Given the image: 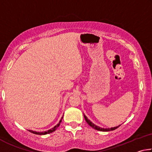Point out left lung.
Segmentation results:
<instances>
[{
  "mask_svg": "<svg viewBox=\"0 0 152 152\" xmlns=\"http://www.w3.org/2000/svg\"><path fill=\"white\" fill-rule=\"evenodd\" d=\"M84 119H85V120H86V121L87 122V123H88V124L90 126H91V127H92V128H94V129H96V130L101 131V132H109V131L115 130V129H117V127H119V126L121 125H119V126H117V127H110V128H101V127H99V126L94 125L93 123L91 122V121H90V120L88 119V118H87V117H86V115H84Z\"/></svg>",
  "mask_w": 152,
  "mask_h": 152,
  "instance_id": "obj_1",
  "label": "left lung"
}]
</instances>
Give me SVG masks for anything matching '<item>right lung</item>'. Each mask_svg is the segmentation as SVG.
Returning <instances> with one entry per match:
<instances>
[{
  "instance_id": "1",
  "label": "right lung",
  "mask_w": 152,
  "mask_h": 152,
  "mask_svg": "<svg viewBox=\"0 0 152 152\" xmlns=\"http://www.w3.org/2000/svg\"><path fill=\"white\" fill-rule=\"evenodd\" d=\"M62 119H63V117L61 118L60 122H59L57 125H56V126H54V127H53V128L50 129H49L48 131H45V132H34V131H33V130H28V131H29V132H30L31 133H34V134H36V135H46V134H49V133H52V132H54V131L56 130V129H57L59 127V126H60V123L61 122V120H62Z\"/></svg>"
}]
</instances>
